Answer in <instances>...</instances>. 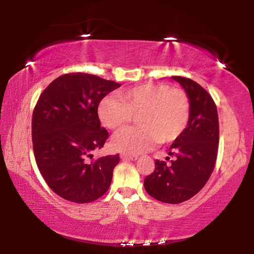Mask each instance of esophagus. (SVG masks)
Returning <instances> with one entry per match:
<instances>
[{"instance_id": "34e87169", "label": "esophagus", "mask_w": 254, "mask_h": 254, "mask_svg": "<svg viewBox=\"0 0 254 254\" xmlns=\"http://www.w3.org/2000/svg\"><path fill=\"white\" fill-rule=\"evenodd\" d=\"M122 160H136L137 156L135 154H128V153H121Z\"/></svg>"}]
</instances>
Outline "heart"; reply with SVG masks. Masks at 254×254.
<instances>
[{
  "instance_id": "1",
  "label": "heart",
  "mask_w": 254,
  "mask_h": 254,
  "mask_svg": "<svg viewBox=\"0 0 254 254\" xmlns=\"http://www.w3.org/2000/svg\"><path fill=\"white\" fill-rule=\"evenodd\" d=\"M98 118L104 127L120 130L136 117L139 127L120 131L112 140L119 151L137 154L159 142L170 143L186 128L190 103L186 92L161 83L137 85L100 102Z\"/></svg>"
}]
</instances>
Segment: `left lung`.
<instances>
[{
	"label": "left lung",
	"instance_id": "8db88e82",
	"mask_svg": "<svg viewBox=\"0 0 254 254\" xmlns=\"http://www.w3.org/2000/svg\"><path fill=\"white\" fill-rule=\"evenodd\" d=\"M173 79L183 86L188 95L189 121L168 150L170 156L176 157L175 160L169 165L156 160L154 171L144 179V188L154 199L179 204L195 196L212 175L220 128L216 104L207 91L186 77L173 76Z\"/></svg>",
	"mask_w": 254,
	"mask_h": 254
}]
</instances>
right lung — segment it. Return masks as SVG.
Instances as JSON below:
<instances>
[{
    "instance_id": "right-lung-1",
    "label": "right lung",
    "mask_w": 254,
    "mask_h": 254,
    "mask_svg": "<svg viewBox=\"0 0 254 254\" xmlns=\"http://www.w3.org/2000/svg\"><path fill=\"white\" fill-rule=\"evenodd\" d=\"M119 83L96 75L59 76L41 93L32 114V143L37 166L51 190L77 204L91 203L110 188L119 153L93 158L109 132L97 109Z\"/></svg>"
}]
</instances>
